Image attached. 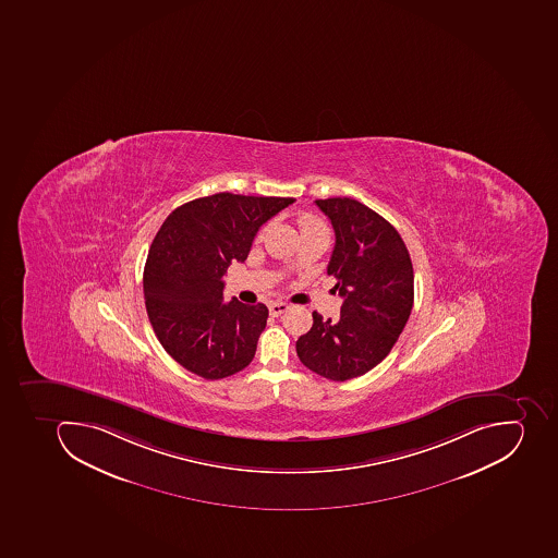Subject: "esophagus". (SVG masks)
Instances as JSON below:
<instances>
[{
	"label": "esophagus",
	"mask_w": 558,
	"mask_h": 558,
	"mask_svg": "<svg viewBox=\"0 0 558 558\" xmlns=\"http://www.w3.org/2000/svg\"><path fill=\"white\" fill-rule=\"evenodd\" d=\"M288 308H290V305L284 304V302H272V304L268 305V311H270L272 316H281Z\"/></svg>",
	"instance_id": "obj_1"
}]
</instances>
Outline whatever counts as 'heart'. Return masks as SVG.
Instances as JSON below:
<instances>
[{
    "instance_id": "b5f03b06",
    "label": "heart",
    "mask_w": 558,
    "mask_h": 558,
    "mask_svg": "<svg viewBox=\"0 0 558 558\" xmlns=\"http://www.w3.org/2000/svg\"><path fill=\"white\" fill-rule=\"evenodd\" d=\"M300 227H302V231L311 230V228L325 227L319 219L314 218V216H302L300 218Z\"/></svg>"
}]
</instances>
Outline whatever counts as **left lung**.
<instances>
[{
  "label": "left lung",
  "instance_id": "1",
  "mask_svg": "<svg viewBox=\"0 0 558 558\" xmlns=\"http://www.w3.org/2000/svg\"><path fill=\"white\" fill-rule=\"evenodd\" d=\"M336 231L328 276L342 296L337 322L313 313V328L296 340L300 362L317 376L348 380L388 356L414 302V272L399 231L353 198L316 199Z\"/></svg>",
  "mask_w": 558,
  "mask_h": 558
}]
</instances>
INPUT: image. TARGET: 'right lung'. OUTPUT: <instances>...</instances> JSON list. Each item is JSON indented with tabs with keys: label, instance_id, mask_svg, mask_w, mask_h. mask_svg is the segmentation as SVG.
I'll return each instance as SVG.
<instances>
[{
	"label": "right lung",
	"instance_id": "obj_1",
	"mask_svg": "<svg viewBox=\"0 0 558 558\" xmlns=\"http://www.w3.org/2000/svg\"><path fill=\"white\" fill-rule=\"evenodd\" d=\"M295 198L218 193L181 205L156 233L144 268L145 308L175 362L204 379L253 362L267 305L222 302V276L245 262L259 227Z\"/></svg>",
	"mask_w": 558,
	"mask_h": 558
}]
</instances>
